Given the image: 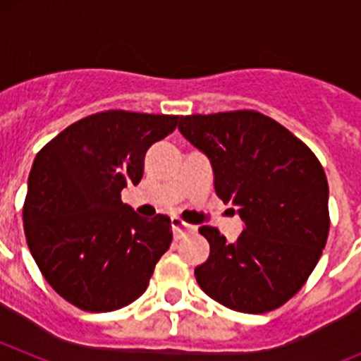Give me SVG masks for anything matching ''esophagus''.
<instances>
[{
	"label": "esophagus",
	"instance_id": "esophagus-1",
	"mask_svg": "<svg viewBox=\"0 0 361 361\" xmlns=\"http://www.w3.org/2000/svg\"><path fill=\"white\" fill-rule=\"evenodd\" d=\"M171 226H173L175 229V238H177V240L184 238L186 235H190V233H195V226L186 224V222L178 219V216H173V219H171Z\"/></svg>",
	"mask_w": 361,
	"mask_h": 361
}]
</instances>
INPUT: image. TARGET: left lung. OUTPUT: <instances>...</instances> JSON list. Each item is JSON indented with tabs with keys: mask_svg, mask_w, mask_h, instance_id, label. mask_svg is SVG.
I'll return each instance as SVG.
<instances>
[{
	"mask_svg": "<svg viewBox=\"0 0 361 361\" xmlns=\"http://www.w3.org/2000/svg\"><path fill=\"white\" fill-rule=\"evenodd\" d=\"M178 130L209 157L215 191L237 206L244 231L229 244L213 226L208 260L195 267L200 289L219 304L262 314L307 282L329 235V184L305 142L255 110L183 116Z\"/></svg>",
	"mask_w": 361,
	"mask_h": 361,
	"instance_id": "obj_1",
	"label": "left lung"
}]
</instances>
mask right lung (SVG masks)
Listing matches in <instances>:
<instances>
[{
    "instance_id": "add662e5",
    "label": "right lung",
    "mask_w": 361,
    "mask_h": 361,
    "mask_svg": "<svg viewBox=\"0 0 361 361\" xmlns=\"http://www.w3.org/2000/svg\"><path fill=\"white\" fill-rule=\"evenodd\" d=\"M178 116L97 111L70 124L37 152L23 204L28 250L41 275L68 304L108 312L148 288L171 244V220L142 219L121 200L139 184L152 145Z\"/></svg>"
}]
</instances>
